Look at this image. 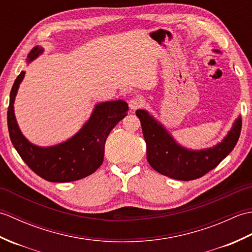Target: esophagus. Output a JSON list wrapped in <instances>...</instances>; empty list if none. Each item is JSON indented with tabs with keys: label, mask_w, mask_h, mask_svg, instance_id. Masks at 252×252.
<instances>
[{
	"label": "esophagus",
	"mask_w": 252,
	"mask_h": 252,
	"mask_svg": "<svg viewBox=\"0 0 252 252\" xmlns=\"http://www.w3.org/2000/svg\"><path fill=\"white\" fill-rule=\"evenodd\" d=\"M144 105H145V101H144L141 97H134L129 101V106L132 110H136L138 108H142Z\"/></svg>",
	"instance_id": "34e87169"
}]
</instances>
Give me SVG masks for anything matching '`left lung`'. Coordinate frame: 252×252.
<instances>
[{
  "label": "left lung",
  "mask_w": 252,
  "mask_h": 252,
  "mask_svg": "<svg viewBox=\"0 0 252 252\" xmlns=\"http://www.w3.org/2000/svg\"><path fill=\"white\" fill-rule=\"evenodd\" d=\"M147 147V161L160 174L180 181L199 179L215 169L233 151L242 131V118L217 146L203 151H189L175 143L164 127L145 110H136Z\"/></svg>",
  "instance_id": "1"
}]
</instances>
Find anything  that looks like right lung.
Segmentation results:
<instances>
[{
  "instance_id": "right-lung-1",
  "label": "right lung",
  "mask_w": 252,
  "mask_h": 252,
  "mask_svg": "<svg viewBox=\"0 0 252 252\" xmlns=\"http://www.w3.org/2000/svg\"><path fill=\"white\" fill-rule=\"evenodd\" d=\"M40 53L42 50L34 47L29 53L28 63ZM24 77L25 72L21 71L15 80L7 110L9 137L21 159L34 173L49 182H72L95 172L103 163L107 137L126 117L129 106L121 99L98 104L89 121L70 140L53 147H37L21 134L14 115V99Z\"/></svg>"
}]
</instances>
